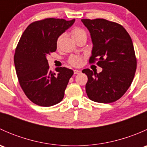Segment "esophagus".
<instances>
[{"label": "esophagus", "mask_w": 147, "mask_h": 147, "mask_svg": "<svg viewBox=\"0 0 147 147\" xmlns=\"http://www.w3.org/2000/svg\"><path fill=\"white\" fill-rule=\"evenodd\" d=\"M81 73V71L80 70H78V69H74V74H80Z\"/></svg>", "instance_id": "esophagus-1"}]
</instances>
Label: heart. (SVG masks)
Masks as SVG:
<instances>
[{"label":"heart","instance_id":"1","mask_svg":"<svg viewBox=\"0 0 147 147\" xmlns=\"http://www.w3.org/2000/svg\"><path fill=\"white\" fill-rule=\"evenodd\" d=\"M71 35H72V38L75 40L79 37L87 35H86V32L84 30L80 28H75L71 31ZM69 63L74 67L80 66L82 63V57L79 55H72L69 59Z\"/></svg>","mask_w":147,"mask_h":147}]
</instances>
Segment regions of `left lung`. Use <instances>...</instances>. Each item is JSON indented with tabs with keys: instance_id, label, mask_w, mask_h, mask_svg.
<instances>
[{
	"instance_id": "left-lung-1",
	"label": "left lung",
	"mask_w": 147,
	"mask_h": 147,
	"mask_svg": "<svg viewBox=\"0 0 147 147\" xmlns=\"http://www.w3.org/2000/svg\"><path fill=\"white\" fill-rule=\"evenodd\" d=\"M89 30L93 47L90 63L97 61V73L84 69L88 78L85 89L89 99L111 103L121 98L131 85L137 69V58L131 37L122 26L102 18L82 19Z\"/></svg>"
}]
</instances>
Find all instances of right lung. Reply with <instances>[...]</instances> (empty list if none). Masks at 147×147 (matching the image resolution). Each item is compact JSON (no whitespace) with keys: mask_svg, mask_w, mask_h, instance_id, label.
Here are the masks:
<instances>
[{"mask_svg":"<svg viewBox=\"0 0 147 147\" xmlns=\"http://www.w3.org/2000/svg\"><path fill=\"white\" fill-rule=\"evenodd\" d=\"M75 21L59 18L35 21L25 30L18 43L14 55L18 79L25 94L35 105L50 107L64 97L73 71L60 67L53 72L47 56L56 51L57 38Z\"/></svg>","mask_w":147,"mask_h":147,"instance_id":"right-lung-1","label":"right lung"}]
</instances>
